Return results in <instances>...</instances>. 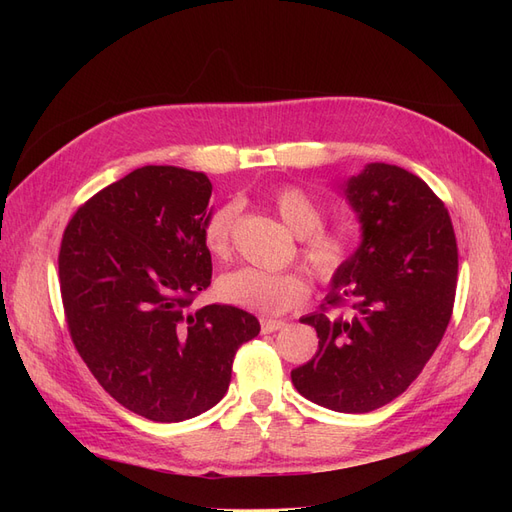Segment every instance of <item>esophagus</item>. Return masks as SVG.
I'll list each match as a JSON object with an SVG mask.
<instances>
[{
  "label": "esophagus",
  "mask_w": 512,
  "mask_h": 512,
  "mask_svg": "<svg viewBox=\"0 0 512 512\" xmlns=\"http://www.w3.org/2000/svg\"><path fill=\"white\" fill-rule=\"evenodd\" d=\"M286 327L284 320H271V318H262L260 320V331L262 333H275Z\"/></svg>",
  "instance_id": "esophagus-1"
}]
</instances>
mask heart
<instances>
[{"instance_id":"heart-1","label":"heart","mask_w":512,"mask_h":512,"mask_svg":"<svg viewBox=\"0 0 512 512\" xmlns=\"http://www.w3.org/2000/svg\"><path fill=\"white\" fill-rule=\"evenodd\" d=\"M273 207L294 235L301 237V256L316 280L329 284L342 275L359 245V237L352 228H322V205L297 185H286L277 190L273 194ZM237 218V203L215 207L205 218L203 241L215 258L230 256ZM218 294L228 305L275 316L301 305L307 299L309 286L297 271L271 273L243 267L220 277Z\"/></svg>"}]
</instances>
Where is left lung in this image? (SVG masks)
Masks as SVG:
<instances>
[{
    "label": "left lung",
    "mask_w": 512,
    "mask_h": 512,
    "mask_svg": "<svg viewBox=\"0 0 512 512\" xmlns=\"http://www.w3.org/2000/svg\"><path fill=\"white\" fill-rule=\"evenodd\" d=\"M344 194L363 241L320 312L301 318L316 329L318 352L290 378L318 406L363 414L404 393L436 352L453 314L459 260L451 215L406 168L367 164Z\"/></svg>",
    "instance_id": "left-lung-1"
}]
</instances>
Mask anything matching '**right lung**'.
I'll list each match as a JSON object with an SVG mask.
<instances>
[{
	"instance_id": "add662e5",
	"label": "right lung",
	"mask_w": 512,
	"mask_h": 512,
	"mask_svg": "<svg viewBox=\"0 0 512 512\" xmlns=\"http://www.w3.org/2000/svg\"><path fill=\"white\" fill-rule=\"evenodd\" d=\"M209 198L205 173L136 168L79 207L59 247L74 348L108 395L156 423L218 404L239 346L260 333L239 307L190 312L211 284Z\"/></svg>"
}]
</instances>
